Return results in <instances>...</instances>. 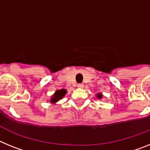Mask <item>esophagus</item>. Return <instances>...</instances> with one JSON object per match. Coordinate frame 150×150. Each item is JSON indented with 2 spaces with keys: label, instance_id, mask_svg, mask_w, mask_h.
<instances>
[{
  "label": "esophagus",
  "instance_id": "34e87169",
  "mask_svg": "<svg viewBox=\"0 0 150 150\" xmlns=\"http://www.w3.org/2000/svg\"><path fill=\"white\" fill-rule=\"evenodd\" d=\"M77 87L79 88H83V87H84V85H83V83H80V84H78L77 85Z\"/></svg>",
  "mask_w": 150,
  "mask_h": 150
}]
</instances>
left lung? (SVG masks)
<instances>
[{"label": "left lung", "mask_w": 150, "mask_h": 150, "mask_svg": "<svg viewBox=\"0 0 150 150\" xmlns=\"http://www.w3.org/2000/svg\"><path fill=\"white\" fill-rule=\"evenodd\" d=\"M95 95H96L97 98L99 99V100H100V99H101L102 98H103V95H102L101 92H100V93H97Z\"/></svg>", "instance_id": "8db88e82"}]
</instances>
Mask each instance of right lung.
Listing matches in <instances>:
<instances>
[{
    "label": "right lung",
    "mask_w": 150,
    "mask_h": 150,
    "mask_svg": "<svg viewBox=\"0 0 150 150\" xmlns=\"http://www.w3.org/2000/svg\"><path fill=\"white\" fill-rule=\"evenodd\" d=\"M67 94V90L66 89H62L60 90H56L55 91V93L51 96V98H50V104H56L57 102L60 100L61 99H62L65 96V95Z\"/></svg>",
    "instance_id": "add662e5"
}]
</instances>
